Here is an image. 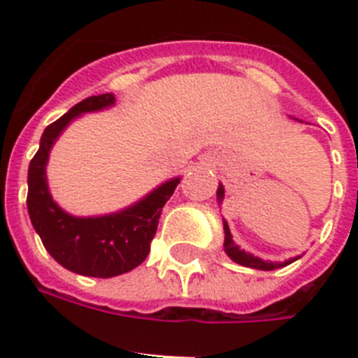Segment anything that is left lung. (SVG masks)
<instances>
[{
	"label": "left lung",
	"mask_w": 358,
	"mask_h": 358,
	"mask_svg": "<svg viewBox=\"0 0 358 358\" xmlns=\"http://www.w3.org/2000/svg\"><path fill=\"white\" fill-rule=\"evenodd\" d=\"M217 199H218V202L224 201V186L222 185H218ZM224 235H226L224 236V251H226V255L229 256L233 262L243 265V267L258 268V271H274V268L283 267V265H289V264H292L294 260H297V258H290V260L283 262V264H273V262H264V260H260V258H256V256L249 255V252L242 251V249H240L238 245L233 242V236H231L229 226H227L226 220H224Z\"/></svg>",
	"instance_id": "obj_1"
}]
</instances>
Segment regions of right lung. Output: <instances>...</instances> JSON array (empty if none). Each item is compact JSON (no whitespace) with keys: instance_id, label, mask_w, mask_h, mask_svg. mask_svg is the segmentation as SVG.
<instances>
[{"instance_id":"add662e5","label":"right lung","mask_w":358,"mask_h":358,"mask_svg":"<svg viewBox=\"0 0 358 358\" xmlns=\"http://www.w3.org/2000/svg\"><path fill=\"white\" fill-rule=\"evenodd\" d=\"M113 103L115 94L106 93L73 106L44 129L39 150L28 166L27 206L31 226L55 262L71 273L91 278L120 276L147 258L163 206L181 181V177H173L132 206L102 217H73L57 206L46 182V163L53 143L71 120Z\"/></svg>"}]
</instances>
